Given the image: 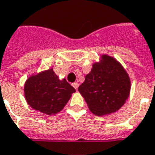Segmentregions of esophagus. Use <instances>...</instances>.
<instances>
[{"label": "esophagus", "instance_id": "1", "mask_svg": "<svg viewBox=\"0 0 155 155\" xmlns=\"http://www.w3.org/2000/svg\"><path fill=\"white\" fill-rule=\"evenodd\" d=\"M78 86H79V84L78 83V82H74V83H73V86H74V88L76 89V90H78Z\"/></svg>", "mask_w": 155, "mask_h": 155}]
</instances>
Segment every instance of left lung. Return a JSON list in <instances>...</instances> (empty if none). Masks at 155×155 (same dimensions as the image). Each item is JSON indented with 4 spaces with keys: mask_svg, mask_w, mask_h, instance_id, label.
<instances>
[{
    "mask_svg": "<svg viewBox=\"0 0 155 155\" xmlns=\"http://www.w3.org/2000/svg\"><path fill=\"white\" fill-rule=\"evenodd\" d=\"M89 109L97 116L118 111L130 92V80L120 63L110 56H102L78 87Z\"/></svg>",
    "mask_w": 155,
    "mask_h": 155,
    "instance_id": "1",
    "label": "left lung"
}]
</instances>
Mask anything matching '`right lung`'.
I'll return each mask as SVG.
<instances>
[{
	"mask_svg": "<svg viewBox=\"0 0 155 155\" xmlns=\"http://www.w3.org/2000/svg\"><path fill=\"white\" fill-rule=\"evenodd\" d=\"M26 102L35 110L46 115L58 113L75 92L65 79L59 80L51 69L31 77L24 87Z\"/></svg>",
	"mask_w": 155,
	"mask_h": 155,
	"instance_id": "add662e5",
	"label": "right lung"
}]
</instances>
